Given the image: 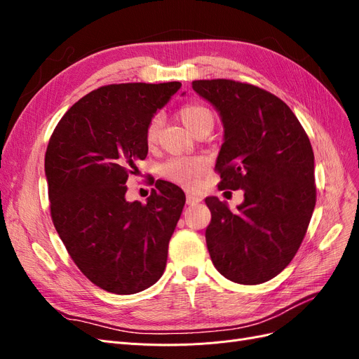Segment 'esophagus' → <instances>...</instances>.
Masks as SVG:
<instances>
[{"label": "esophagus", "mask_w": 359, "mask_h": 359, "mask_svg": "<svg viewBox=\"0 0 359 359\" xmlns=\"http://www.w3.org/2000/svg\"><path fill=\"white\" fill-rule=\"evenodd\" d=\"M186 202H187V205H196V203L201 202V198L196 196V194H193V193H187Z\"/></svg>", "instance_id": "obj_1"}]
</instances>
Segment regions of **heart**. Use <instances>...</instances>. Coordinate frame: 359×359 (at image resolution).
<instances>
[{
  "mask_svg": "<svg viewBox=\"0 0 359 359\" xmlns=\"http://www.w3.org/2000/svg\"><path fill=\"white\" fill-rule=\"evenodd\" d=\"M180 118L190 132L194 135L201 130L214 127V115L210 107L201 103L184 104L180 109ZM160 130V116L156 115L149 119L145 128L147 145H156ZM206 169V160L203 157H175L170 158L160 166L161 177L168 178L172 182H177L182 187H194Z\"/></svg>",
  "mask_w": 359,
  "mask_h": 359,
  "instance_id": "1",
  "label": "heart"
}]
</instances>
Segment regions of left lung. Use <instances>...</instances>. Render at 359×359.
I'll return each instance as SVG.
<instances>
[{
    "instance_id": "8db88e82",
    "label": "left lung",
    "mask_w": 359,
    "mask_h": 359,
    "mask_svg": "<svg viewBox=\"0 0 359 359\" xmlns=\"http://www.w3.org/2000/svg\"><path fill=\"white\" fill-rule=\"evenodd\" d=\"M191 85L223 123L224 142L215 163L219 189L244 190L235 212L214 196L205 199L211 260L235 283H264L297 255L316 205L309 136L290 107L259 86L231 79Z\"/></svg>"
}]
</instances>
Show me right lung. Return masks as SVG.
<instances>
[{"label":"right lung","mask_w":359,"mask_h":359,"mask_svg":"<svg viewBox=\"0 0 359 359\" xmlns=\"http://www.w3.org/2000/svg\"><path fill=\"white\" fill-rule=\"evenodd\" d=\"M180 82L112 83L76 102L49 139L45 173L53 226L95 286L130 295L163 276L186 194L157 181L147 203L127 202V178L148 154L145 128Z\"/></svg>","instance_id":"right-lung-1"}]
</instances>
